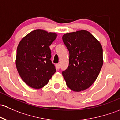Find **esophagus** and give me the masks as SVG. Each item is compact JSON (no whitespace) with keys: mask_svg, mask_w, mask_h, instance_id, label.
Instances as JSON below:
<instances>
[{"mask_svg":"<svg viewBox=\"0 0 120 120\" xmlns=\"http://www.w3.org/2000/svg\"><path fill=\"white\" fill-rule=\"evenodd\" d=\"M55 67H56V69H57V70H59V69H60V64H56Z\"/></svg>","mask_w":120,"mask_h":120,"instance_id":"1","label":"esophagus"}]
</instances>
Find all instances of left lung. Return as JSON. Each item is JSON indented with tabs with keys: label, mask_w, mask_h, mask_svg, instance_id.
Listing matches in <instances>:
<instances>
[{
	"label": "left lung",
	"mask_w": 120,
	"mask_h": 120,
	"mask_svg": "<svg viewBox=\"0 0 120 120\" xmlns=\"http://www.w3.org/2000/svg\"><path fill=\"white\" fill-rule=\"evenodd\" d=\"M63 41L69 52V66L62 72L67 85L75 92L88 89L97 79L103 64L99 41L86 30L68 32Z\"/></svg>",
	"instance_id": "obj_1"
}]
</instances>
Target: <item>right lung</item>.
<instances>
[{"mask_svg": "<svg viewBox=\"0 0 120 120\" xmlns=\"http://www.w3.org/2000/svg\"><path fill=\"white\" fill-rule=\"evenodd\" d=\"M57 34L37 29L26 35L17 48L16 67L26 84L34 89H40L48 84L56 72L52 61L49 45Z\"/></svg>", "mask_w": 120, "mask_h": 120, "instance_id": "right-lung-1", "label": "right lung"}]
</instances>
